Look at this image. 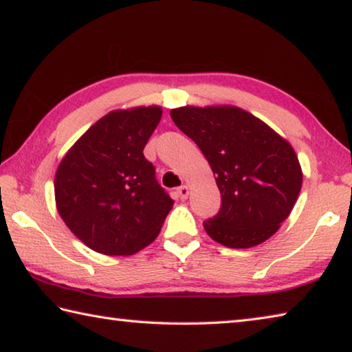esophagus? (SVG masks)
Wrapping results in <instances>:
<instances>
[{
    "instance_id": "esophagus-1",
    "label": "esophagus",
    "mask_w": 352,
    "mask_h": 352,
    "mask_svg": "<svg viewBox=\"0 0 352 352\" xmlns=\"http://www.w3.org/2000/svg\"><path fill=\"white\" fill-rule=\"evenodd\" d=\"M177 194H178V197L182 199V201H185V199H188V196H190V188H188L186 185H183V186L178 188Z\"/></svg>"
}]
</instances>
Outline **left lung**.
<instances>
[{
	"instance_id": "left-lung-1",
	"label": "left lung",
	"mask_w": 352,
	"mask_h": 352,
	"mask_svg": "<svg viewBox=\"0 0 352 352\" xmlns=\"http://www.w3.org/2000/svg\"><path fill=\"white\" fill-rule=\"evenodd\" d=\"M170 117L201 148L221 192V210L204 223L210 237L237 250L270 239L302 188L292 145L253 113L229 104L177 107Z\"/></svg>"
}]
</instances>
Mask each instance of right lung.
Segmentation results:
<instances>
[{
  "mask_svg": "<svg viewBox=\"0 0 352 352\" xmlns=\"http://www.w3.org/2000/svg\"><path fill=\"white\" fill-rule=\"evenodd\" d=\"M161 117L160 106L112 110L60 161L56 210L71 232L96 253H138L158 237L174 206L144 156Z\"/></svg>",
  "mask_w": 352,
  "mask_h": 352,
  "instance_id": "1",
  "label": "right lung"
}]
</instances>
